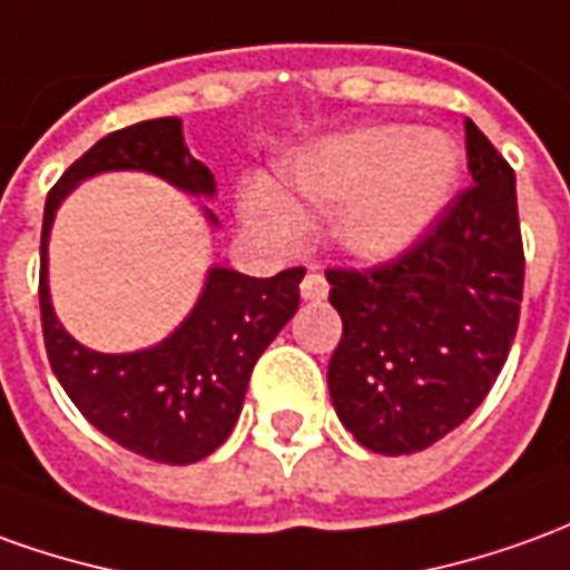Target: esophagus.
I'll return each instance as SVG.
<instances>
[{"label":"esophagus","instance_id":"1","mask_svg":"<svg viewBox=\"0 0 570 570\" xmlns=\"http://www.w3.org/2000/svg\"><path fill=\"white\" fill-rule=\"evenodd\" d=\"M298 293H302L305 302H324L326 293H330V286H326L324 274L308 272L305 274V281H302V286H298Z\"/></svg>","mask_w":570,"mask_h":570}]
</instances>
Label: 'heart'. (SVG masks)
I'll use <instances>...</instances> for the list:
<instances>
[{
    "mask_svg": "<svg viewBox=\"0 0 570 570\" xmlns=\"http://www.w3.org/2000/svg\"><path fill=\"white\" fill-rule=\"evenodd\" d=\"M460 147L416 126H367L333 135L284 163L286 188L333 213V240L364 262H385L423 237L460 181ZM246 218L296 234L302 216L281 190L246 194Z\"/></svg>",
    "mask_w": 570,
    "mask_h": 570,
    "instance_id": "obj_1",
    "label": "heart"
}]
</instances>
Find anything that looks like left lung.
Returning a JSON list of instances; mask_svg holds the SVG:
<instances>
[{
  "label": "left lung",
  "instance_id": "obj_1",
  "mask_svg": "<svg viewBox=\"0 0 570 570\" xmlns=\"http://www.w3.org/2000/svg\"><path fill=\"white\" fill-rule=\"evenodd\" d=\"M472 181L397 258L330 268L342 340L326 382L367 451H425L488 397L515 340L524 289L515 173L465 119Z\"/></svg>",
  "mask_w": 570,
  "mask_h": 570
}]
</instances>
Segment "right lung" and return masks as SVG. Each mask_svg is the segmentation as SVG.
I'll list each match as a JSON object with an SVG mask.
<instances>
[{
  "label": "right lung",
  "instance_id": "right-lung-1",
  "mask_svg": "<svg viewBox=\"0 0 570 570\" xmlns=\"http://www.w3.org/2000/svg\"><path fill=\"white\" fill-rule=\"evenodd\" d=\"M117 169L160 175L197 197L216 194V178L206 163L190 157L178 117L145 119L91 145L46 200L39 246L42 340L63 392L98 432L154 463H197L230 435L258 354L296 314L305 268L274 277L209 268L194 312L160 345L132 354L91 352L58 324L51 308L49 230L55 209L82 178ZM206 216L216 225L209 209Z\"/></svg>",
  "mask_w": 570,
  "mask_h": 570
}]
</instances>
